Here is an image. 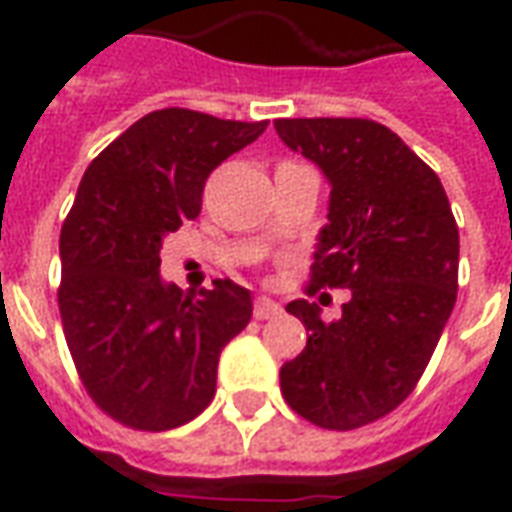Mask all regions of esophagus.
<instances>
[{"label": "esophagus", "instance_id": "34e87169", "mask_svg": "<svg viewBox=\"0 0 512 512\" xmlns=\"http://www.w3.org/2000/svg\"><path fill=\"white\" fill-rule=\"evenodd\" d=\"M282 307H279L274 299H266V296H257L255 304H252V315L257 321H268V318H277Z\"/></svg>", "mask_w": 512, "mask_h": 512}]
</instances>
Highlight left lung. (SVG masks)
Wrapping results in <instances>:
<instances>
[{
	"label": "left lung",
	"mask_w": 512,
	"mask_h": 512,
	"mask_svg": "<svg viewBox=\"0 0 512 512\" xmlns=\"http://www.w3.org/2000/svg\"><path fill=\"white\" fill-rule=\"evenodd\" d=\"M274 128L332 183L307 296L351 290L332 323L315 301H290L310 334L279 386L312 425L362 428L414 392L436 351L458 296V224L439 175L376 120L296 117Z\"/></svg>",
	"instance_id": "obj_1"
}]
</instances>
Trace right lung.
Here are the masks:
<instances>
[{"label":"right lung","mask_w":512,"mask_h":512,"mask_svg":"<svg viewBox=\"0 0 512 512\" xmlns=\"http://www.w3.org/2000/svg\"><path fill=\"white\" fill-rule=\"evenodd\" d=\"M266 126L158 109L84 172L60 233L62 332L87 395L126 428L158 433L197 417L222 348L252 318L241 285L216 279L189 299L158 266L164 235L197 219L208 175Z\"/></svg>","instance_id":"add662e5"}]
</instances>
